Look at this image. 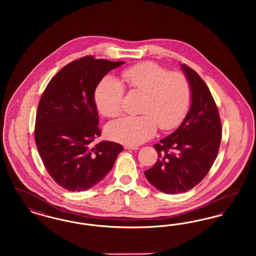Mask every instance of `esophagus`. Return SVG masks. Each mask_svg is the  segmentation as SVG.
<instances>
[{
	"mask_svg": "<svg viewBox=\"0 0 256 256\" xmlns=\"http://www.w3.org/2000/svg\"><path fill=\"white\" fill-rule=\"evenodd\" d=\"M124 148H126V150H138L139 148L137 146H124Z\"/></svg>",
	"mask_w": 256,
	"mask_h": 256,
	"instance_id": "1",
	"label": "esophagus"
}]
</instances>
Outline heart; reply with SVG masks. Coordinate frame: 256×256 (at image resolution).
Listing matches in <instances>:
<instances>
[{
  "label": "heart",
  "mask_w": 256,
  "mask_h": 256,
  "mask_svg": "<svg viewBox=\"0 0 256 256\" xmlns=\"http://www.w3.org/2000/svg\"><path fill=\"white\" fill-rule=\"evenodd\" d=\"M122 80L130 91L144 94L140 116H124L110 122L108 137L128 146H136L150 139L159 128L163 130L176 126L185 116L191 100L186 76L172 72L154 62H142L124 70ZM124 87L111 76L98 86L95 100L98 110L106 117L122 111Z\"/></svg>",
  "instance_id": "b5f03b06"
}]
</instances>
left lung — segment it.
Returning a JSON list of instances; mask_svg holds the SVG:
<instances>
[{
    "label": "left lung",
    "instance_id": "1",
    "mask_svg": "<svg viewBox=\"0 0 256 256\" xmlns=\"http://www.w3.org/2000/svg\"><path fill=\"white\" fill-rule=\"evenodd\" d=\"M191 89V106L182 124L154 145L158 159L146 180L159 191L178 194L194 188L211 169L219 152L222 124L209 88L193 69L182 64Z\"/></svg>",
    "mask_w": 256,
    "mask_h": 256
}]
</instances>
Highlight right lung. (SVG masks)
Instances as JSON below:
<instances>
[{"label": "right lung", "instance_id": "right-lung-1", "mask_svg": "<svg viewBox=\"0 0 256 256\" xmlns=\"http://www.w3.org/2000/svg\"><path fill=\"white\" fill-rule=\"evenodd\" d=\"M124 61L87 56L64 66L50 80L38 104L34 139L52 180L72 192L86 191L110 172L122 145L102 141L95 90L102 78Z\"/></svg>", "mask_w": 256, "mask_h": 256}]
</instances>
